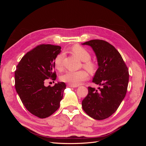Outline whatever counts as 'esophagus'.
I'll use <instances>...</instances> for the list:
<instances>
[{
    "label": "esophagus",
    "mask_w": 146,
    "mask_h": 146,
    "mask_svg": "<svg viewBox=\"0 0 146 146\" xmlns=\"http://www.w3.org/2000/svg\"><path fill=\"white\" fill-rule=\"evenodd\" d=\"M68 87H69V88H76V87H77V86H74V85H69V84H68V85H67Z\"/></svg>",
    "instance_id": "34e87169"
}]
</instances>
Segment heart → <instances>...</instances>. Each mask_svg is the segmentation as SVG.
Returning <instances> with one entry per match:
<instances>
[{
	"mask_svg": "<svg viewBox=\"0 0 146 146\" xmlns=\"http://www.w3.org/2000/svg\"><path fill=\"white\" fill-rule=\"evenodd\" d=\"M70 51L83 61V67L91 73L94 72L97 64L91 60V54L87 48L79 45H74L70 48ZM64 54L61 53L57 55L54 60L55 68L61 70L63 68V60ZM88 78V74L85 70L78 71H68L61 77V80L69 85L77 86Z\"/></svg>",
	"mask_w": 146,
	"mask_h": 146,
	"instance_id": "heart-1",
	"label": "heart"
}]
</instances>
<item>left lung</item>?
<instances>
[{
    "instance_id": "1",
    "label": "left lung",
    "mask_w": 146,
    "mask_h": 146,
    "mask_svg": "<svg viewBox=\"0 0 146 146\" xmlns=\"http://www.w3.org/2000/svg\"><path fill=\"white\" fill-rule=\"evenodd\" d=\"M82 44L90 46L96 53L99 68L92 82L102 86L98 91L88 87L82 108L92 118L103 120L115 113L124 99L129 80V69L119 52L108 42L92 39Z\"/></svg>"
}]
</instances>
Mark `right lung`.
Masks as SVG:
<instances>
[{
	"instance_id": "right-lung-1",
	"label": "right lung",
	"mask_w": 146,
	"mask_h": 146,
	"mask_svg": "<svg viewBox=\"0 0 146 146\" xmlns=\"http://www.w3.org/2000/svg\"><path fill=\"white\" fill-rule=\"evenodd\" d=\"M61 47L52 44L38 45L29 51L16 66L15 88L28 111L39 118H46L60 107L66 89L64 82L54 86H45L46 79L55 80L54 60Z\"/></svg>"
}]
</instances>
